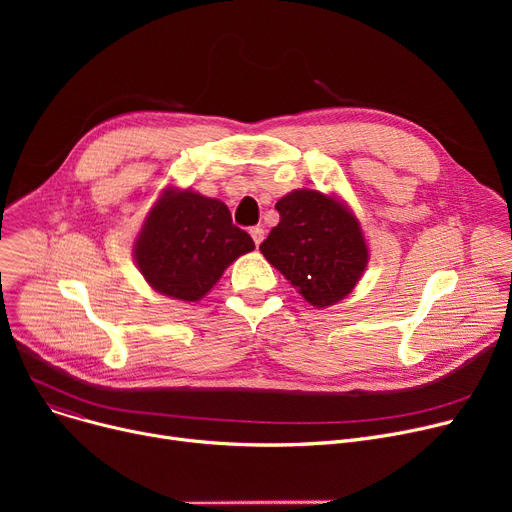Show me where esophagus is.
I'll use <instances>...</instances> for the list:
<instances>
[{
	"label": "esophagus",
	"instance_id": "esophagus-1",
	"mask_svg": "<svg viewBox=\"0 0 512 512\" xmlns=\"http://www.w3.org/2000/svg\"><path fill=\"white\" fill-rule=\"evenodd\" d=\"M249 232H251V236H253V240H255V245L259 247V245H261V240H263V234H265V232H263V228H261V226H253Z\"/></svg>",
	"mask_w": 512,
	"mask_h": 512
}]
</instances>
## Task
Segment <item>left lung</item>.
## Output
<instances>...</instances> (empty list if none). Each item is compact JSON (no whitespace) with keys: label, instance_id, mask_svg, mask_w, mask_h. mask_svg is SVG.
Instances as JSON below:
<instances>
[{"label":"left lung","instance_id":"obj_1","mask_svg":"<svg viewBox=\"0 0 512 512\" xmlns=\"http://www.w3.org/2000/svg\"><path fill=\"white\" fill-rule=\"evenodd\" d=\"M280 222L259 251L313 307L344 299L367 265L355 215L319 191L303 188L276 203Z\"/></svg>","mask_w":512,"mask_h":512}]
</instances>
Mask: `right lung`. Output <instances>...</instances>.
Listing matches in <instances>:
<instances>
[{
	"mask_svg": "<svg viewBox=\"0 0 512 512\" xmlns=\"http://www.w3.org/2000/svg\"><path fill=\"white\" fill-rule=\"evenodd\" d=\"M253 249V238L232 224L222 201L170 188L149 211L134 259L157 292L199 301L236 257Z\"/></svg>",
	"mask_w": 512,
	"mask_h": 512,
	"instance_id": "right-lung-1",
	"label": "right lung"
}]
</instances>
